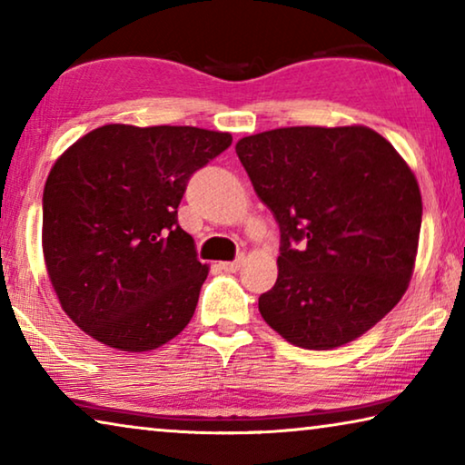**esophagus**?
<instances>
[{"instance_id":"obj_1","label":"esophagus","mask_w":465,"mask_h":465,"mask_svg":"<svg viewBox=\"0 0 465 465\" xmlns=\"http://www.w3.org/2000/svg\"><path fill=\"white\" fill-rule=\"evenodd\" d=\"M242 261L243 258L242 256H238L235 258V261H230V262H219V269L222 271H225V272H235L242 266Z\"/></svg>"}]
</instances>
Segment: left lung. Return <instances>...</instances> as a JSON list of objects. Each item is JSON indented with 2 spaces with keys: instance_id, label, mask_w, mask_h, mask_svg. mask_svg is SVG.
<instances>
[{
  "instance_id": "8db88e82",
  "label": "left lung",
  "mask_w": 465,
  "mask_h": 465,
  "mask_svg": "<svg viewBox=\"0 0 465 465\" xmlns=\"http://www.w3.org/2000/svg\"><path fill=\"white\" fill-rule=\"evenodd\" d=\"M256 194L279 223V277L258 297L291 344L355 341L408 287L422 201L412 170L367 127H287L235 143Z\"/></svg>"
}]
</instances>
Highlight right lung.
<instances>
[{
  "label": "right lung",
  "mask_w": 465,
  "mask_h": 465,
  "mask_svg": "<svg viewBox=\"0 0 465 465\" xmlns=\"http://www.w3.org/2000/svg\"><path fill=\"white\" fill-rule=\"evenodd\" d=\"M230 133L106 124L67 149L43 193V252L61 308L113 349L143 352L183 332L209 266L178 225L196 170Z\"/></svg>",
  "instance_id": "obj_1"
}]
</instances>
